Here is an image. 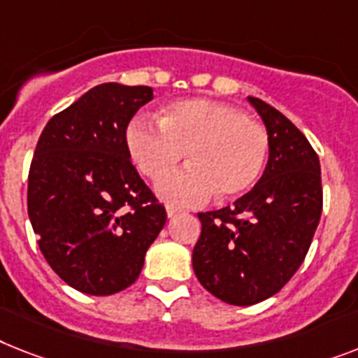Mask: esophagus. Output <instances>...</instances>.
Here are the masks:
<instances>
[{"mask_svg": "<svg viewBox=\"0 0 358 358\" xmlns=\"http://www.w3.org/2000/svg\"><path fill=\"white\" fill-rule=\"evenodd\" d=\"M177 214H181V208H177V206H172V205L166 206V215H168V217H176Z\"/></svg>", "mask_w": 358, "mask_h": 358, "instance_id": "esophagus-1", "label": "esophagus"}]
</instances>
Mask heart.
<instances>
[{
    "mask_svg": "<svg viewBox=\"0 0 358 358\" xmlns=\"http://www.w3.org/2000/svg\"><path fill=\"white\" fill-rule=\"evenodd\" d=\"M126 146L138 172L152 181L166 176L186 153L190 166L157 182L159 197L190 206L232 199L249 192L264 172L268 133L234 106L188 99L168 106L159 122L135 117L126 128Z\"/></svg>",
    "mask_w": 358,
    "mask_h": 358,
    "instance_id": "obj_1",
    "label": "heart"
}]
</instances>
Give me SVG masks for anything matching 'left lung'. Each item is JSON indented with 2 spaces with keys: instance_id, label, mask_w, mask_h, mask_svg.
I'll return each mask as SVG.
<instances>
[{
  "instance_id": "1",
  "label": "left lung",
  "mask_w": 358,
  "mask_h": 358,
  "mask_svg": "<svg viewBox=\"0 0 358 358\" xmlns=\"http://www.w3.org/2000/svg\"><path fill=\"white\" fill-rule=\"evenodd\" d=\"M268 133L259 181L232 206L201 212L192 265L203 287L232 306H252L292 278L322 214L320 161L291 120L249 96Z\"/></svg>"
}]
</instances>
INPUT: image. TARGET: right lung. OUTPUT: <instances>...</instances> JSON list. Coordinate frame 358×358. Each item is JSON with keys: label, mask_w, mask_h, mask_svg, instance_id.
Returning a JSON list of instances; mask_svg holds the SVG:
<instances>
[{"label": "right lung", "mask_w": 358, "mask_h": 358, "mask_svg": "<svg viewBox=\"0 0 358 358\" xmlns=\"http://www.w3.org/2000/svg\"><path fill=\"white\" fill-rule=\"evenodd\" d=\"M152 99L148 85L100 84L55 115L36 144L29 220L47 264L85 294L129 287L166 223L126 146L129 120Z\"/></svg>", "instance_id": "right-lung-1"}]
</instances>
